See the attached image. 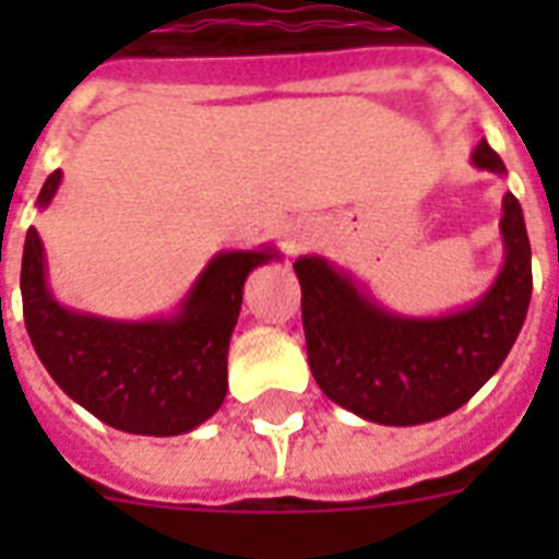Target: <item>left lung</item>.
<instances>
[{
  "label": "left lung",
  "instance_id": "8db88e82",
  "mask_svg": "<svg viewBox=\"0 0 559 559\" xmlns=\"http://www.w3.org/2000/svg\"><path fill=\"white\" fill-rule=\"evenodd\" d=\"M473 165L504 174L499 153L481 139ZM504 266L473 307L438 319L382 310L316 254L293 263L301 284L307 362L319 389L354 415L382 426L429 424L461 408L513 348L531 305V243L522 205L502 200Z\"/></svg>",
  "mask_w": 559,
  "mask_h": 559
}]
</instances>
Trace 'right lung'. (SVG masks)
Listing matches in <instances>:
<instances>
[{"mask_svg": "<svg viewBox=\"0 0 559 559\" xmlns=\"http://www.w3.org/2000/svg\"><path fill=\"white\" fill-rule=\"evenodd\" d=\"M63 174L39 191L46 209ZM278 258L219 252L202 270L179 313L153 322H116L57 305L46 284V254L37 228L22 249V316L39 362L86 412L130 435L191 432L226 400L228 340L243 305L246 275Z\"/></svg>", "mask_w": 559, "mask_h": 559, "instance_id": "obj_1", "label": "right lung"}]
</instances>
